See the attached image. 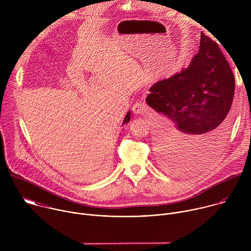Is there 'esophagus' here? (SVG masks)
<instances>
[{"mask_svg": "<svg viewBox=\"0 0 251 251\" xmlns=\"http://www.w3.org/2000/svg\"><path fill=\"white\" fill-rule=\"evenodd\" d=\"M132 110L135 114H144L146 111H148V106L144 102H137L133 106Z\"/></svg>", "mask_w": 251, "mask_h": 251, "instance_id": "1", "label": "esophagus"}]
</instances>
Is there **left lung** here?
<instances>
[{"mask_svg": "<svg viewBox=\"0 0 251 251\" xmlns=\"http://www.w3.org/2000/svg\"><path fill=\"white\" fill-rule=\"evenodd\" d=\"M235 80L219 45L201 32L199 52L187 69L150 88L146 101L165 121L158 147L172 167L201 169L220 151L228 130ZM195 145L191 150L185 147ZM181 171V170H180Z\"/></svg>", "mask_w": 251, "mask_h": 251, "instance_id": "1", "label": "left lung"}]
</instances>
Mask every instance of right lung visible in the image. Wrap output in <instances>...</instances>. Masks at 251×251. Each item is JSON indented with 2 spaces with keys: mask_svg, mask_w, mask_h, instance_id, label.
<instances>
[{
  "mask_svg": "<svg viewBox=\"0 0 251 251\" xmlns=\"http://www.w3.org/2000/svg\"><path fill=\"white\" fill-rule=\"evenodd\" d=\"M130 117H131V112L129 111V112H127V114H126V116H125V118H124V121H123V124H125V123H128L129 121H130Z\"/></svg>",
  "mask_w": 251,
  "mask_h": 251,
  "instance_id": "1",
  "label": "right lung"
}]
</instances>
